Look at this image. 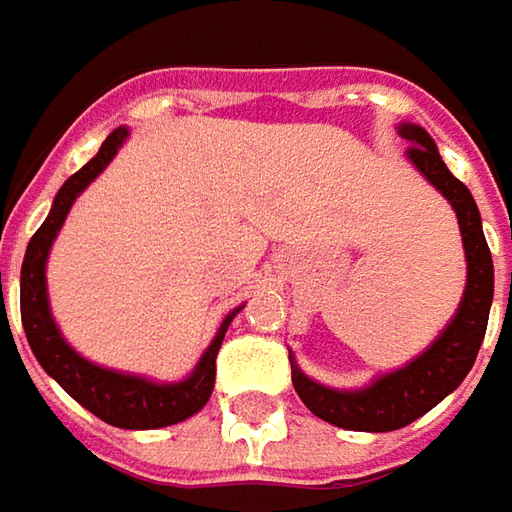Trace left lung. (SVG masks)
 Returning a JSON list of instances; mask_svg holds the SVG:
<instances>
[{
  "mask_svg": "<svg viewBox=\"0 0 512 512\" xmlns=\"http://www.w3.org/2000/svg\"><path fill=\"white\" fill-rule=\"evenodd\" d=\"M399 133L410 142L407 159L413 162V168L456 210L467 256V285L462 305L450 319V325L439 333V339L410 364L384 373L362 390H336L313 382L290 356L293 387L307 404V410L336 427L362 433H387L407 427L427 410H433L444 396H450L464 382L479 356L493 305V259L484 242L482 216L470 190L447 170L427 130L419 125H399Z\"/></svg>",
  "mask_w": 512,
  "mask_h": 512,
  "instance_id": "8db88e82",
  "label": "left lung"
}]
</instances>
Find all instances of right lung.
<instances>
[{
  "label": "right lung",
  "mask_w": 512,
  "mask_h": 512,
  "mask_svg": "<svg viewBox=\"0 0 512 512\" xmlns=\"http://www.w3.org/2000/svg\"><path fill=\"white\" fill-rule=\"evenodd\" d=\"M128 139V128H116L108 139L102 142L99 153L90 159L82 170H76L65 185L59 187L53 207H50L48 219L42 227L33 233L25 250V262H22V279H19V305H22V327L28 336L30 350L36 356V362L45 367V373L53 376L56 382L65 387L76 402L93 416H99L102 422L113 427H125V430H156V427H168V424L185 422L193 413H199L213 393L216 384V356L225 339L227 325L233 322V316L239 313V307L225 316V322L219 327V333L213 336V342L202 353L199 364L193 367V373L182 382L159 384L133 376V373H119L108 370L99 364L88 362L85 356H79L70 347L59 327L53 322L48 302V253L56 233L62 230L68 219L70 207L76 202V196L85 187L108 168L110 159L116 156V150L122 148V142ZM2 290V287H0Z\"/></svg>",
  "instance_id": "add662e5"
}]
</instances>
